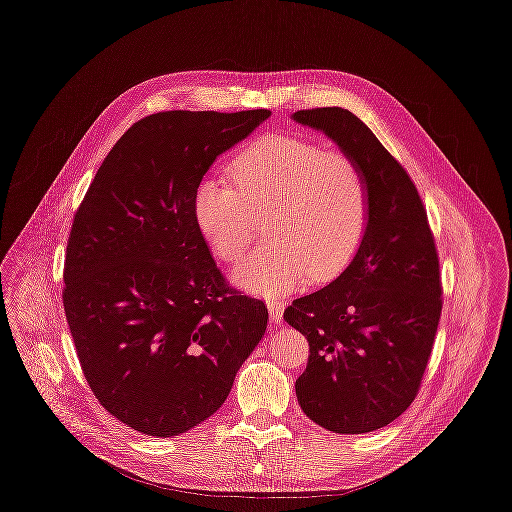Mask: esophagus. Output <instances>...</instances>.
Returning <instances> with one entry per match:
<instances>
[{"label":"esophagus","instance_id":"obj_1","mask_svg":"<svg viewBox=\"0 0 512 512\" xmlns=\"http://www.w3.org/2000/svg\"><path fill=\"white\" fill-rule=\"evenodd\" d=\"M267 309H269V315H271V321H273V323H281V321H283V309H285V305H283L281 299H271V301H267Z\"/></svg>","mask_w":512,"mask_h":512}]
</instances>
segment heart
<instances>
[{"label":"heart","mask_w":512,"mask_h":512,"mask_svg":"<svg viewBox=\"0 0 512 512\" xmlns=\"http://www.w3.org/2000/svg\"><path fill=\"white\" fill-rule=\"evenodd\" d=\"M231 179H201L193 209L201 235L223 261L239 259L267 219L269 245L231 273L247 293L275 297L309 277L331 279L358 253L370 225V185L352 156L299 134L271 132L235 156Z\"/></svg>","instance_id":"obj_1"}]
</instances>
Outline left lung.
Listing matches in <instances>:
<instances>
[{"label": "left lung", "instance_id": "1", "mask_svg": "<svg viewBox=\"0 0 512 512\" xmlns=\"http://www.w3.org/2000/svg\"><path fill=\"white\" fill-rule=\"evenodd\" d=\"M291 118L352 156L370 185V225L350 265L283 313L309 342L297 402L329 432H374L408 410L428 366L442 311L434 237L408 173L356 114L333 106Z\"/></svg>", "mask_w": 512, "mask_h": 512}]
</instances>
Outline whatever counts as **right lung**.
Wrapping results in <instances>:
<instances>
[{
    "label": "right lung",
    "mask_w": 512,
    "mask_h": 512,
    "mask_svg": "<svg viewBox=\"0 0 512 512\" xmlns=\"http://www.w3.org/2000/svg\"><path fill=\"white\" fill-rule=\"evenodd\" d=\"M269 110H170L132 124L76 211L64 309L98 402L170 438L213 416L267 329L263 301L227 287L193 197L211 164Z\"/></svg>",
    "instance_id": "1"
}]
</instances>
